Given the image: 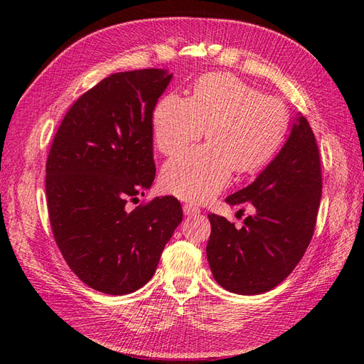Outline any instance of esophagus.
<instances>
[{"label":"esophagus","instance_id":"obj_1","mask_svg":"<svg viewBox=\"0 0 364 364\" xmlns=\"http://www.w3.org/2000/svg\"><path fill=\"white\" fill-rule=\"evenodd\" d=\"M183 213H185V215H196V214L200 213V209L193 203H185L183 205Z\"/></svg>","mask_w":364,"mask_h":364}]
</instances>
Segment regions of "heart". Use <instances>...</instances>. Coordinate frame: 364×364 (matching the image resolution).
<instances>
[{
    "mask_svg": "<svg viewBox=\"0 0 364 364\" xmlns=\"http://www.w3.org/2000/svg\"><path fill=\"white\" fill-rule=\"evenodd\" d=\"M205 127L208 144L171 158L161 178L165 191L197 203L223 191L234 170L266 167L287 138L290 112L279 98L228 73L203 75L191 98L164 95L153 112L155 144L165 156L200 139Z\"/></svg>",
    "mask_w": 364,
    "mask_h": 364,
    "instance_id": "1",
    "label": "heart"
}]
</instances>
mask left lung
<instances>
[{"label":"left lung","mask_w":364,"mask_h":364,"mask_svg":"<svg viewBox=\"0 0 364 364\" xmlns=\"http://www.w3.org/2000/svg\"><path fill=\"white\" fill-rule=\"evenodd\" d=\"M322 197L321 155L305 117H297L278 156L246 188L226 197L229 205H253L255 215L237 229L209 214L206 257L214 279L238 294L277 287L302 259L314 234ZM240 211H245L240 209Z\"/></svg>","instance_id":"8db88e82"}]
</instances>
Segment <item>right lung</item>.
Segmentation results:
<instances>
[{"instance_id":"add662e5","label":"right lung","mask_w":364,"mask_h":364,"mask_svg":"<svg viewBox=\"0 0 364 364\" xmlns=\"http://www.w3.org/2000/svg\"><path fill=\"white\" fill-rule=\"evenodd\" d=\"M171 80L165 70L115 73L70 107L47 158L54 240L91 289L127 294L147 284L182 222L173 196L127 211L155 179L153 109Z\"/></svg>"}]
</instances>
